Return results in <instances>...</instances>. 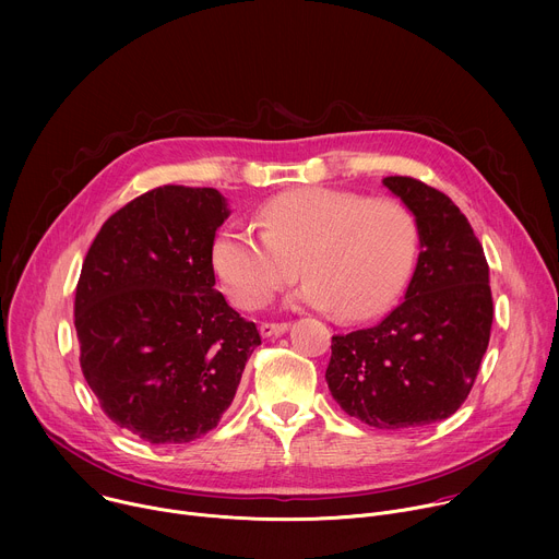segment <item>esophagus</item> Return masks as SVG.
Segmentation results:
<instances>
[{"mask_svg": "<svg viewBox=\"0 0 559 559\" xmlns=\"http://www.w3.org/2000/svg\"><path fill=\"white\" fill-rule=\"evenodd\" d=\"M263 338H272V336H283L287 332V323H261L259 328Z\"/></svg>", "mask_w": 559, "mask_h": 559, "instance_id": "1", "label": "esophagus"}]
</instances>
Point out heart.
I'll list each match as a JSON object with an SVG mask.
<instances>
[{"instance_id":"b5f03b06","label":"heart","mask_w":559,"mask_h":559,"mask_svg":"<svg viewBox=\"0 0 559 559\" xmlns=\"http://www.w3.org/2000/svg\"><path fill=\"white\" fill-rule=\"evenodd\" d=\"M257 227L229 223L212 243V267L227 298L259 309L292 283H307L298 298L334 309L347 321L386 311L405 289L416 254L418 225L395 199L298 188L267 199Z\"/></svg>"}]
</instances>
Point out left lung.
<instances>
[{"label": "left lung", "mask_w": 559, "mask_h": 559, "mask_svg": "<svg viewBox=\"0 0 559 559\" xmlns=\"http://www.w3.org/2000/svg\"><path fill=\"white\" fill-rule=\"evenodd\" d=\"M382 183L416 216V272L378 325L332 338L325 378L352 418L416 429L455 414L477 378L493 323L489 263L447 194L414 177Z\"/></svg>", "instance_id": "obj_1"}]
</instances>
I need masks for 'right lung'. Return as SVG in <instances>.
Listing matches in <instances>:
<instances>
[{"mask_svg":"<svg viewBox=\"0 0 559 559\" xmlns=\"http://www.w3.org/2000/svg\"><path fill=\"white\" fill-rule=\"evenodd\" d=\"M227 214L214 188H154L102 225L84 259L79 365L104 414L150 444L214 429L261 345L214 289L212 243Z\"/></svg>","mask_w":559,"mask_h":559,"instance_id":"right-lung-1","label":"right lung"}]
</instances>
